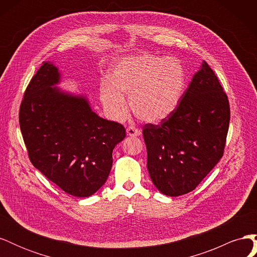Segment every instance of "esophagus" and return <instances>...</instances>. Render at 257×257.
I'll return each mask as SVG.
<instances>
[{"label": "esophagus", "mask_w": 257, "mask_h": 257, "mask_svg": "<svg viewBox=\"0 0 257 257\" xmlns=\"http://www.w3.org/2000/svg\"><path fill=\"white\" fill-rule=\"evenodd\" d=\"M126 134L128 136H139L141 135V131L136 128L135 126H128L126 128Z\"/></svg>", "instance_id": "1"}]
</instances>
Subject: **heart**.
Returning <instances> with one entry per match:
<instances>
[{"mask_svg":"<svg viewBox=\"0 0 257 257\" xmlns=\"http://www.w3.org/2000/svg\"><path fill=\"white\" fill-rule=\"evenodd\" d=\"M109 82L100 84V98L113 119L126 113L128 96L132 111L139 120L158 123L178 107L185 88V69L176 58H161L144 52L122 58L112 64Z\"/></svg>","mask_w":257,"mask_h":257,"instance_id":"obj_1","label":"heart"}]
</instances>
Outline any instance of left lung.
<instances>
[{
  "instance_id": "1",
  "label": "left lung",
  "mask_w": 257,
  "mask_h": 257,
  "mask_svg": "<svg viewBox=\"0 0 257 257\" xmlns=\"http://www.w3.org/2000/svg\"><path fill=\"white\" fill-rule=\"evenodd\" d=\"M226 93L204 61L176 110L143 134L147 167L157 189L168 196L195 190L223 157L229 126Z\"/></svg>"
}]
</instances>
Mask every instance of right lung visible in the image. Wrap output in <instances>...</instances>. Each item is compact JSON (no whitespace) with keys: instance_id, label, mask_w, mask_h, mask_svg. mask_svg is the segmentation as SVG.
<instances>
[{"instance_id":"1","label":"right lung","mask_w":257,"mask_h":257,"mask_svg":"<svg viewBox=\"0 0 257 257\" xmlns=\"http://www.w3.org/2000/svg\"><path fill=\"white\" fill-rule=\"evenodd\" d=\"M59 80L58 68L43 62L20 105L21 134L35 168L69 195L88 197L106 182L125 128L92 111L84 96L52 87Z\"/></svg>"}]
</instances>
